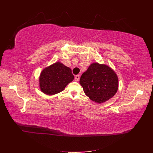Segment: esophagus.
<instances>
[{
  "label": "esophagus",
  "instance_id": "obj_1",
  "mask_svg": "<svg viewBox=\"0 0 153 153\" xmlns=\"http://www.w3.org/2000/svg\"><path fill=\"white\" fill-rule=\"evenodd\" d=\"M79 79H80V75H77V76H76V77H75L76 81H79Z\"/></svg>",
  "mask_w": 153,
  "mask_h": 153
}]
</instances>
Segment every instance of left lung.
Masks as SVG:
<instances>
[{"instance_id":"8db88e82","label":"left lung","mask_w":153,"mask_h":153,"mask_svg":"<svg viewBox=\"0 0 153 153\" xmlns=\"http://www.w3.org/2000/svg\"><path fill=\"white\" fill-rule=\"evenodd\" d=\"M85 94L97 103L112 98L118 89V78L115 72L103 64L94 62L82 74L79 81Z\"/></svg>"}]
</instances>
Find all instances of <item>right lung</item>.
<instances>
[{
  "mask_svg": "<svg viewBox=\"0 0 153 153\" xmlns=\"http://www.w3.org/2000/svg\"><path fill=\"white\" fill-rule=\"evenodd\" d=\"M71 69L60 62H56L45 68L39 77L40 90L48 95L64 91L66 85L74 80Z\"/></svg>",
  "mask_w": 153,
  "mask_h": 153,
  "instance_id": "add662e5",
  "label": "right lung"
}]
</instances>
